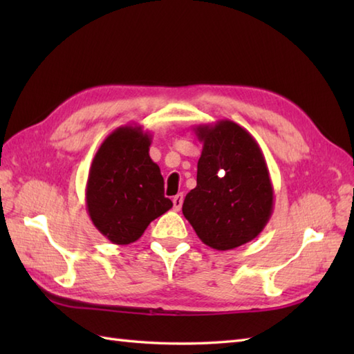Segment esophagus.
<instances>
[{"label": "esophagus", "mask_w": 354, "mask_h": 354, "mask_svg": "<svg viewBox=\"0 0 354 354\" xmlns=\"http://www.w3.org/2000/svg\"><path fill=\"white\" fill-rule=\"evenodd\" d=\"M183 201H184V194L183 193H179V194H176L175 198H173V209H175V212H179V209H181Z\"/></svg>", "instance_id": "obj_1"}]
</instances>
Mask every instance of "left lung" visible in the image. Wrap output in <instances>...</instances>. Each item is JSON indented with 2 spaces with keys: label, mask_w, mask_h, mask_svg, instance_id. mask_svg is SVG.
Listing matches in <instances>:
<instances>
[{
  "label": "left lung",
  "mask_w": 354,
  "mask_h": 354,
  "mask_svg": "<svg viewBox=\"0 0 354 354\" xmlns=\"http://www.w3.org/2000/svg\"><path fill=\"white\" fill-rule=\"evenodd\" d=\"M202 142L196 187L183 213L198 237L217 251L251 242L274 209V189L257 141L231 120L194 127Z\"/></svg>",
  "instance_id": "8db88e82"
}]
</instances>
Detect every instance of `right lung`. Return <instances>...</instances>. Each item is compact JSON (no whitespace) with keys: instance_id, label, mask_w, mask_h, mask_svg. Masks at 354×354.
Segmentation results:
<instances>
[{"instance_id":"add662e5","label":"right lung","mask_w":354,"mask_h":354,"mask_svg":"<svg viewBox=\"0 0 354 354\" xmlns=\"http://www.w3.org/2000/svg\"><path fill=\"white\" fill-rule=\"evenodd\" d=\"M152 135L126 124L109 133L89 169L86 209L94 227L115 245L138 240L149 223L171 208L164 179L149 155Z\"/></svg>"}]
</instances>
